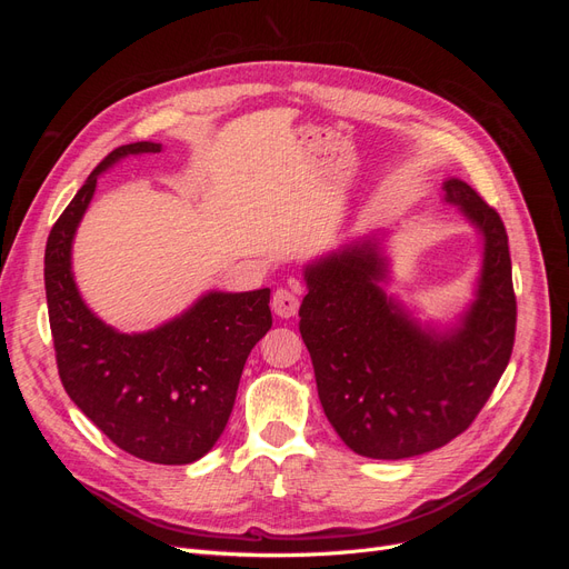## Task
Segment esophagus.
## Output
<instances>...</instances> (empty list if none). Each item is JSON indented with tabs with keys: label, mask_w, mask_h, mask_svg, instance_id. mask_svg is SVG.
<instances>
[{
	"label": "esophagus",
	"mask_w": 569,
	"mask_h": 569,
	"mask_svg": "<svg viewBox=\"0 0 569 569\" xmlns=\"http://www.w3.org/2000/svg\"><path fill=\"white\" fill-rule=\"evenodd\" d=\"M270 306H272L274 316L291 318V316H297V311H299V297L295 295V291H289V289L280 287V289L272 295V303H270Z\"/></svg>",
	"instance_id": "obj_1"
}]
</instances>
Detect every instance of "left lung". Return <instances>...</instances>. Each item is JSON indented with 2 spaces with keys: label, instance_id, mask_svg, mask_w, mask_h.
<instances>
[{
  "label": "left lung",
  "instance_id": "1",
  "mask_svg": "<svg viewBox=\"0 0 569 569\" xmlns=\"http://www.w3.org/2000/svg\"><path fill=\"white\" fill-rule=\"evenodd\" d=\"M443 192L485 234L477 301L451 335L420 330L385 297V258L370 239L306 268L299 332L325 416L358 456L441 449L479 416L512 353L518 301L503 220L462 180H446Z\"/></svg>",
  "mask_w": 569,
  "mask_h": 569
}]
</instances>
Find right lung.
I'll return each instance as SVG.
<instances>
[{
    "label": "right lung",
    "instance_id": "obj_1",
    "mask_svg": "<svg viewBox=\"0 0 569 569\" xmlns=\"http://www.w3.org/2000/svg\"><path fill=\"white\" fill-rule=\"evenodd\" d=\"M113 149L54 222L44 249V289L57 368L71 401L118 449L159 465H187L213 449L234 406L251 349L270 330V289L211 291L189 311L144 335H123L82 303L71 272L78 222L97 176L128 153Z\"/></svg>",
    "mask_w": 569,
    "mask_h": 569
}]
</instances>
